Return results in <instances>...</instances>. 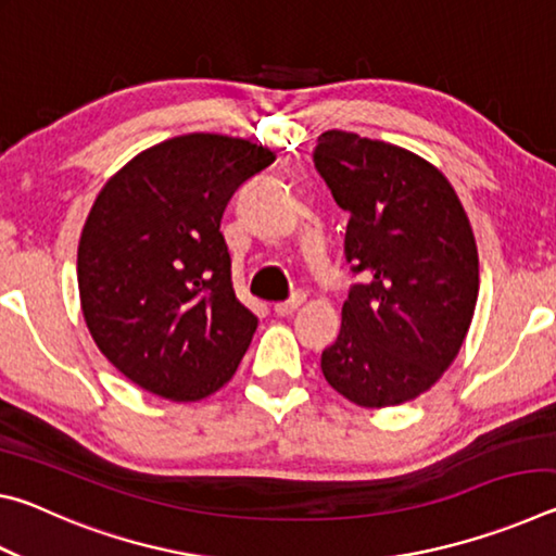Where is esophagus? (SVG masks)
Returning a JSON list of instances; mask_svg holds the SVG:
<instances>
[{
    "instance_id": "obj_1",
    "label": "esophagus",
    "mask_w": 556,
    "mask_h": 556,
    "mask_svg": "<svg viewBox=\"0 0 556 556\" xmlns=\"http://www.w3.org/2000/svg\"><path fill=\"white\" fill-rule=\"evenodd\" d=\"M304 301H306V296L304 294H294L291 296L289 301H285V304H277L275 306V314L277 316H281V318H287V316H294L301 306H304Z\"/></svg>"
}]
</instances>
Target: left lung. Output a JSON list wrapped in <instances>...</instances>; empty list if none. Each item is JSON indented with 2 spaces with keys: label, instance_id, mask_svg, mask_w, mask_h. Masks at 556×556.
I'll use <instances>...</instances> for the list:
<instances>
[{
  "label": "left lung",
  "instance_id": "1",
  "mask_svg": "<svg viewBox=\"0 0 556 556\" xmlns=\"http://www.w3.org/2000/svg\"><path fill=\"white\" fill-rule=\"evenodd\" d=\"M314 162L351 213L345 260L363 277L321 355L324 378L357 407L417 400L456 361L476 312L468 215L448 178L404 147L328 129Z\"/></svg>",
  "mask_w": 556,
  "mask_h": 556
}]
</instances>
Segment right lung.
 Masks as SVG:
<instances>
[{"label": "right lung", "mask_w": 556, "mask_h": 556, "mask_svg": "<svg viewBox=\"0 0 556 556\" xmlns=\"http://www.w3.org/2000/svg\"><path fill=\"white\" fill-rule=\"evenodd\" d=\"M271 162L250 139L193 131L144 149L102 186L78 242L80 308L137 388L199 402L238 370L257 316L235 296L220 218Z\"/></svg>", "instance_id": "add662e5"}]
</instances>
